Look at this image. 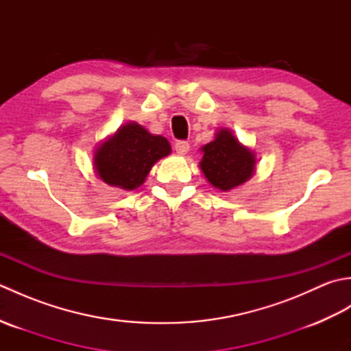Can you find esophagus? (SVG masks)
Masks as SVG:
<instances>
[{
    "instance_id": "esophagus-1",
    "label": "esophagus",
    "mask_w": 351,
    "mask_h": 351,
    "mask_svg": "<svg viewBox=\"0 0 351 351\" xmlns=\"http://www.w3.org/2000/svg\"><path fill=\"white\" fill-rule=\"evenodd\" d=\"M175 151H176L178 155H185V154H187L190 151L189 141H184V140L176 141V143H175Z\"/></svg>"
}]
</instances>
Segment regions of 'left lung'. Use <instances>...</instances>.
Masks as SVG:
<instances>
[{"mask_svg": "<svg viewBox=\"0 0 351 351\" xmlns=\"http://www.w3.org/2000/svg\"><path fill=\"white\" fill-rule=\"evenodd\" d=\"M200 151L204 154L200 169L208 182L221 191H229L249 181L255 171V154L243 146L228 128L220 130L215 138Z\"/></svg>", "mask_w": 351, "mask_h": 351, "instance_id": "1", "label": "left lung"}]
</instances>
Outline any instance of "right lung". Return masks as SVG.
I'll use <instances>...</instances> for the list:
<instances>
[{"label": "right lung", "instance_id": "right-lung-1", "mask_svg": "<svg viewBox=\"0 0 351 351\" xmlns=\"http://www.w3.org/2000/svg\"><path fill=\"white\" fill-rule=\"evenodd\" d=\"M171 152L166 137L154 136L143 126L130 122L95 151L93 164L101 180L122 190H136L145 182L154 164Z\"/></svg>", "mask_w": 351, "mask_h": 351}]
</instances>
